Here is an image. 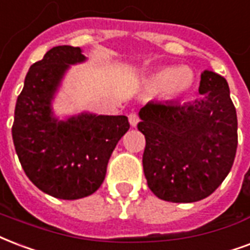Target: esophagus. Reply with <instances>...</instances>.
Here are the masks:
<instances>
[{
    "instance_id": "34e87169",
    "label": "esophagus",
    "mask_w": 250,
    "mask_h": 250,
    "mask_svg": "<svg viewBox=\"0 0 250 250\" xmlns=\"http://www.w3.org/2000/svg\"><path fill=\"white\" fill-rule=\"evenodd\" d=\"M128 121H129V125H132V127H136V125H138V123H139L138 114H135V112H129Z\"/></svg>"
}]
</instances>
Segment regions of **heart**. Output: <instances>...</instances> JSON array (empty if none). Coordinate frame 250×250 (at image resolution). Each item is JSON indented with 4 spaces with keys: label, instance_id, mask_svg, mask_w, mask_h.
Wrapping results in <instances>:
<instances>
[{
    "label": "heart",
    "instance_id": "b5f03b06",
    "mask_svg": "<svg viewBox=\"0 0 250 250\" xmlns=\"http://www.w3.org/2000/svg\"><path fill=\"white\" fill-rule=\"evenodd\" d=\"M194 85V74L188 69H178L167 66L157 70L146 80V89L153 93L163 91L164 98L167 101L180 100L188 94Z\"/></svg>",
    "mask_w": 250,
    "mask_h": 250
}]
</instances>
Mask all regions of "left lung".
I'll list each match as a JSON object with an SVG mask.
<instances>
[{
    "label": "left lung",
    "mask_w": 250,
    "mask_h": 250,
    "mask_svg": "<svg viewBox=\"0 0 250 250\" xmlns=\"http://www.w3.org/2000/svg\"><path fill=\"white\" fill-rule=\"evenodd\" d=\"M201 100L148 102L139 111L146 136L143 167L160 199L191 203L205 199L226 180L237 149V115L224 77L203 70Z\"/></svg>",
    "instance_id": "left-lung-1"
}]
</instances>
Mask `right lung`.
Masks as SVG:
<instances>
[{
    "label": "right lung",
    "instance_id": "obj_1",
    "mask_svg": "<svg viewBox=\"0 0 250 250\" xmlns=\"http://www.w3.org/2000/svg\"><path fill=\"white\" fill-rule=\"evenodd\" d=\"M86 60L80 47L57 45L32 64L11 128L26 176L43 193L66 201L89 197L100 188L112 150L129 128L125 115H55L53 101L64 76L70 65Z\"/></svg>",
    "mask_w": 250,
    "mask_h": 250
}]
</instances>
